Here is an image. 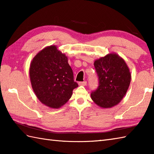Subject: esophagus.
<instances>
[{
  "instance_id": "1",
  "label": "esophagus",
  "mask_w": 154,
  "mask_h": 154,
  "mask_svg": "<svg viewBox=\"0 0 154 154\" xmlns=\"http://www.w3.org/2000/svg\"><path fill=\"white\" fill-rule=\"evenodd\" d=\"M79 85H81V86H85V85H87V81H83V82H79Z\"/></svg>"
}]
</instances>
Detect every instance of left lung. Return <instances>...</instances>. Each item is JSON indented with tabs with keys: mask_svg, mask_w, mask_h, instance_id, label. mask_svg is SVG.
Instances as JSON below:
<instances>
[{
	"mask_svg": "<svg viewBox=\"0 0 154 154\" xmlns=\"http://www.w3.org/2000/svg\"><path fill=\"white\" fill-rule=\"evenodd\" d=\"M99 77L97 89L91 94L97 105L109 109L117 105L125 95L131 81L128 67L120 56L110 53L94 62Z\"/></svg>",
	"mask_w": 154,
	"mask_h": 154,
	"instance_id": "left-lung-1",
	"label": "left lung"
}]
</instances>
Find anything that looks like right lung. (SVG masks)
I'll return each mask as SVG.
<instances>
[{"instance_id": "obj_1", "label": "right lung", "mask_w": 154, "mask_h": 154, "mask_svg": "<svg viewBox=\"0 0 154 154\" xmlns=\"http://www.w3.org/2000/svg\"><path fill=\"white\" fill-rule=\"evenodd\" d=\"M29 74L35 96L52 109H59L66 103L78 87L67 57L56 45L45 47L35 55Z\"/></svg>"}]
</instances>
